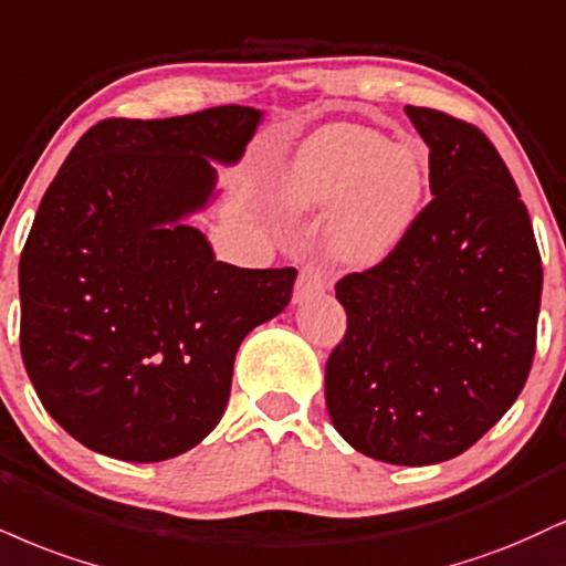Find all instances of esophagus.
<instances>
[{
	"instance_id": "obj_1",
	"label": "esophagus",
	"mask_w": 566,
	"mask_h": 566,
	"mask_svg": "<svg viewBox=\"0 0 566 566\" xmlns=\"http://www.w3.org/2000/svg\"><path fill=\"white\" fill-rule=\"evenodd\" d=\"M326 287H329V282H326L324 271L316 269V265H305V269L301 271V276H297L295 295H292V301L305 303V301H311V297L322 295Z\"/></svg>"
}]
</instances>
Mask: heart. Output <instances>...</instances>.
<instances>
[{"label": "heart", "mask_w": 566, "mask_h": 566, "mask_svg": "<svg viewBox=\"0 0 566 566\" xmlns=\"http://www.w3.org/2000/svg\"><path fill=\"white\" fill-rule=\"evenodd\" d=\"M430 197V158L377 128L326 124L290 153L274 181L284 213L326 216V242L343 263L374 265L417 229Z\"/></svg>", "instance_id": "obj_1"}]
</instances>
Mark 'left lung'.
<instances>
[{"label":"left lung","mask_w":566,"mask_h":566,"mask_svg":"<svg viewBox=\"0 0 566 566\" xmlns=\"http://www.w3.org/2000/svg\"><path fill=\"white\" fill-rule=\"evenodd\" d=\"M430 147L432 202L390 258L337 282L348 332L326 411L358 453L427 467L472 448L527 382L543 269L506 163L480 128L406 107Z\"/></svg>","instance_id":"1"}]
</instances>
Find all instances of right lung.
<instances>
[{
	"label": "right lung",
	"instance_id": "right-lung-1",
	"mask_svg": "<svg viewBox=\"0 0 566 566\" xmlns=\"http://www.w3.org/2000/svg\"><path fill=\"white\" fill-rule=\"evenodd\" d=\"M263 120L240 105L102 120L42 197L20 255V353L46 413L120 461L174 459L229 403L242 339L287 308L295 269L216 261L189 218Z\"/></svg>",
	"mask_w": 566,
	"mask_h": 566
}]
</instances>
